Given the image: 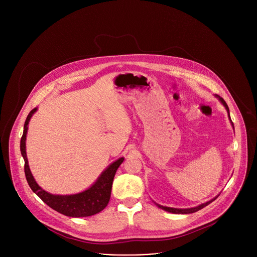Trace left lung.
I'll list each match as a JSON object with an SVG mask.
<instances>
[{
  "label": "left lung",
  "mask_w": 257,
  "mask_h": 257,
  "mask_svg": "<svg viewBox=\"0 0 257 257\" xmlns=\"http://www.w3.org/2000/svg\"><path fill=\"white\" fill-rule=\"evenodd\" d=\"M219 98V100L222 101V103L225 105V107L227 108V111H228V114H229V107H228V104L226 103V101L223 99V97H218ZM229 117H230V114H229ZM231 120V119H230ZM216 198V197H215ZM215 198H213V199H211V200H209V201H207V202H205V203H203V204H200V205H198V206H196V207H193V208H184V209H182V208H173V207H167V206H163V205H159L162 209H164V210H167V211H169V212H173V213H192V212H195V211H197V210H199V209H201V208H203L204 206H206V205H208L210 202H212Z\"/></svg>",
  "instance_id": "1"
}]
</instances>
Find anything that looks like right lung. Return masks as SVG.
Masks as SVG:
<instances>
[{
    "mask_svg": "<svg viewBox=\"0 0 257 257\" xmlns=\"http://www.w3.org/2000/svg\"><path fill=\"white\" fill-rule=\"evenodd\" d=\"M35 111L36 108H33L28 114L25 120L23 135L20 141V151L24 159V172L29 187L45 203H47L50 207L64 215L73 217H82L93 215L101 211L108 203L109 197H111L112 185L115 174L120 165L123 163L124 159L121 158L115 163H113L104 172H102L97 181L90 188L81 193L74 195H53L48 193L36 184V182L33 179L32 174L29 170L26 157L25 140L27 133V125L32 114Z\"/></svg>",
    "mask_w": 257,
    "mask_h": 257,
    "instance_id": "add662e5",
    "label": "right lung"
}]
</instances>
